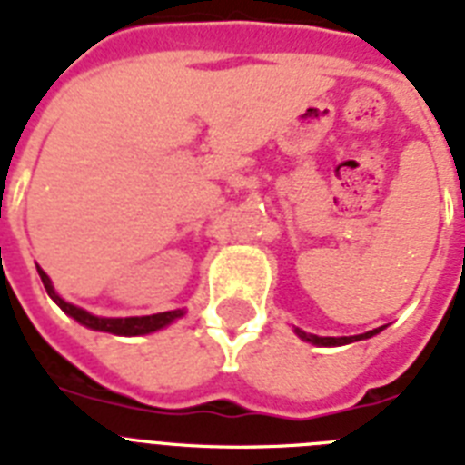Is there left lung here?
Wrapping results in <instances>:
<instances>
[{
	"label": "left lung",
	"instance_id": "8db88e82",
	"mask_svg": "<svg viewBox=\"0 0 465 465\" xmlns=\"http://www.w3.org/2000/svg\"><path fill=\"white\" fill-rule=\"evenodd\" d=\"M382 330V327H380ZM380 330H372V331H365V334H358V337H315V334H305V331L296 330L298 337L305 339V341L311 343H318V346H341V343H351V341H358V339H368L372 334H377Z\"/></svg>",
	"mask_w": 465,
	"mask_h": 465
}]
</instances>
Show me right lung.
<instances>
[{"label": "right lung", "instance_id": "obj_1", "mask_svg": "<svg viewBox=\"0 0 465 465\" xmlns=\"http://www.w3.org/2000/svg\"><path fill=\"white\" fill-rule=\"evenodd\" d=\"M37 274H40V279H43V284L45 289H47L49 298H52V301H54L64 312H66V315H71V318L78 320V322L85 324V327H90V330L109 331V334H122V337H135V334H150V331L162 330V327H167L169 322H173V320L183 315L181 311H169V312H157V315H145V318H95V315H90L88 311L75 308V305L66 303L64 298L56 296L54 286H52L49 277L40 270V267H37Z\"/></svg>", "mask_w": 465, "mask_h": 465}]
</instances>
